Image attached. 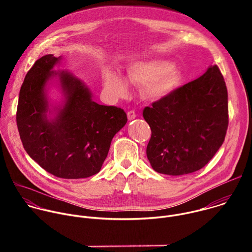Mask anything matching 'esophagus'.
<instances>
[{
    "mask_svg": "<svg viewBox=\"0 0 252 252\" xmlns=\"http://www.w3.org/2000/svg\"><path fill=\"white\" fill-rule=\"evenodd\" d=\"M135 118H136V114H135L133 111L127 112V119H128L129 121H131V120H133V119H135Z\"/></svg>",
    "mask_w": 252,
    "mask_h": 252,
    "instance_id": "34e87169",
    "label": "esophagus"
}]
</instances>
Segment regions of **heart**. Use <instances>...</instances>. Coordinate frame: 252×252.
<instances>
[{
    "label": "heart",
    "instance_id": "obj_1",
    "mask_svg": "<svg viewBox=\"0 0 252 252\" xmlns=\"http://www.w3.org/2000/svg\"><path fill=\"white\" fill-rule=\"evenodd\" d=\"M174 65L167 60L136 61L127 66L126 79L132 85L143 87L148 98L160 100L169 96L178 85L179 77ZM103 88L113 97H122L128 93L126 80L113 69L104 71Z\"/></svg>",
    "mask_w": 252,
    "mask_h": 252
}]
</instances>
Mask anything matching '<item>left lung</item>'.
Instances as JSON below:
<instances>
[{
  "mask_svg": "<svg viewBox=\"0 0 252 252\" xmlns=\"http://www.w3.org/2000/svg\"><path fill=\"white\" fill-rule=\"evenodd\" d=\"M142 116L152 129L147 157L157 172L183 175L202 168L228 126L227 89L219 66L145 107Z\"/></svg>",
  "mask_w": 252,
  "mask_h": 252,
  "instance_id": "obj_1",
  "label": "left lung"
}]
</instances>
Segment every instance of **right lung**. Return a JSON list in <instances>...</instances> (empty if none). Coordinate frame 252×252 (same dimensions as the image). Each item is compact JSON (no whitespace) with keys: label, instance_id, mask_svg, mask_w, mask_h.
Returning a JSON list of instances; mask_svg holds the SVG:
<instances>
[{"label":"right lung","instance_id":"add662e5","mask_svg":"<svg viewBox=\"0 0 252 252\" xmlns=\"http://www.w3.org/2000/svg\"><path fill=\"white\" fill-rule=\"evenodd\" d=\"M61 60L46 55L28 71L17 126L24 149L42 168L61 178H86L100 170L127 118L121 107L94 101L90 89L69 71L54 70ZM55 77L64 95L57 107L49 102L46 88Z\"/></svg>","mask_w":252,"mask_h":252}]
</instances>
